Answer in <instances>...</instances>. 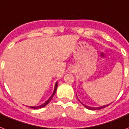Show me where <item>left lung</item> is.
Segmentation results:
<instances>
[{
    "label": "left lung",
    "instance_id": "obj_1",
    "mask_svg": "<svg viewBox=\"0 0 129 129\" xmlns=\"http://www.w3.org/2000/svg\"><path fill=\"white\" fill-rule=\"evenodd\" d=\"M77 99H78V98H77ZM78 100H79V99H78ZM79 102L81 103V104H82L83 105V106L85 107V108H87V109H89V110H99V109H103V108H105V107H106L109 106V105H110V104H108V105H103V106H102V107H92L87 106V105H85L83 104L82 103H81L80 101H79Z\"/></svg>",
    "mask_w": 129,
    "mask_h": 129
}]
</instances>
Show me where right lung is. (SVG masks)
<instances>
[{
  "instance_id": "add662e5",
  "label": "right lung",
  "mask_w": 129,
  "mask_h": 129,
  "mask_svg": "<svg viewBox=\"0 0 129 129\" xmlns=\"http://www.w3.org/2000/svg\"><path fill=\"white\" fill-rule=\"evenodd\" d=\"M57 82L55 83V87H54V93H53V94L52 95V96L48 99V101H46V102L44 103H43L42 105H40V106H37V107H31V108L32 109H40V108H42V107H45L46 105H47L49 103V102H50L51 100L52 99V98H53V97H54V95H55V92H56V90H57Z\"/></svg>"
}]
</instances>
